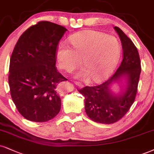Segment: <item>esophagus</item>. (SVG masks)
<instances>
[{"label":"esophagus","mask_w":154,"mask_h":154,"mask_svg":"<svg viewBox=\"0 0 154 154\" xmlns=\"http://www.w3.org/2000/svg\"><path fill=\"white\" fill-rule=\"evenodd\" d=\"M74 84L78 86H83L82 84L80 82H79V81H74Z\"/></svg>","instance_id":"1"}]
</instances>
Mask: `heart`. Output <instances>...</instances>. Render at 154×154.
I'll use <instances>...</instances> for the list:
<instances>
[{
    "instance_id": "obj_1",
    "label": "heart",
    "mask_w": 154,
    "mask_h": 154,
    "mask_svg": "<svg viewBox=\"0 0 154 154\" xmlns=\"http://www.w3.org/2000/svg\"><path fill=\"white\" fill-rule=\"evenodd\" d=\"M72 48L60 44L56 51L58 66L72 72L80 65L83 68L75 78L86 80L91 77L98 82L113 71L121 54L120 43L116 38L96 31H84L71 35L69 38Z\"/></svg>"
}]
</instances>
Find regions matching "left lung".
Instances as JSON below:
<instances>
[{
    "instance_id": "obj_1",
    "label": "left lung",
    "mask_w": 154,
    "mask_h": 154,
    "mask_svg": "<svg viewBox=\"0 0 154 154\" xmlns=\"http://www.w3.org/2000/svg\"><path fill=\"white\" fill-rule=\"evenodd\" d=\"M123 48V60L117 71L108 81L96 86H86L79 92L85 98V111L96 123L111 124L123 117L134 103L141 71L137 48L119 27L115 26ZM122 83L123 85H121ZM114 84L119 87L113 92Z\"/></svg>"
}]
</instances>
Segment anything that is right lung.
Segmentation results:
<instances>
[{
    "label": "right lung",
    "instance_id": "right-lung-1",
    "mask_svg": "<svg viewBox=\"0 0 154 154\" xmlns=\"http://www.w3.org/2000/svg\"><path fill=\"white\" fill-rule=\"evenodd\" d=\"M66 28L41 21L28 28L11 55L8 83L11 98L27 120L45 122L59 113V86L67 81L56 67V52Z\"/></svg>",
    "mask_w": 154,
    "mask_h": 154
}]
</instances>
